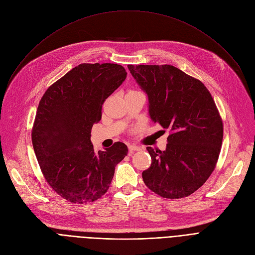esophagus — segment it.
<instances>
[{"label": "esophagus", "mask_w": 255, "mask_h": 255, "mask_svg": "<svg viewBox=\"0 0 255 255\" xmlns=\"http://www.w3.org/2000/svg\"><path fill=\"white\" fill-rule=\"evenodd\" d=\"M142 148L141 146H138V145H135V144H130L129 145V151L131 153H133L134 151H140Z\"/></svg>", "instance_id": "1"}]
</instances>
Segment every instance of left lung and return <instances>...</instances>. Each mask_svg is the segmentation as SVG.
Returning a JSON list of instances; mask_svg holds the SVG:
<instances>
[{"label":"left lung","instance_id":"8db88e82","mask_svg":"<svg viewBox=\"0 0 255 255\" xmlns=\"http://www.w3.org/2000/svg\"><path fill=\"white\" fill-rule=\"evenodd\" d=\"M148 95L154 123L169 129L165 151L148 146L151 166L142 180L165 198L192 194L209 179L220 154L223 125L210 92L198 79L171 65H128Z\"/></svg>","mask_w":255,"mask_h":255}]
</instances>
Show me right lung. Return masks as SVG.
<instances>
[{"instance_id": "add662e5", "label": "right lung", "mask_w": 255, "mask_h": 255, "mask_svg": "<svg viewBox=\"0 0 255 255\" xmlns=\"http://www.w3.org/2000/svg\"><path fill=\"white\" fill-rule=\"evenodd\" d=\"M126 76L118 64H80L51 85L39 102L33 148L46 182L71 203H92L105 194L116 165L128 153L123 142L96 152L91 141L103 102Z\"/></svg>"}]
</instances>
